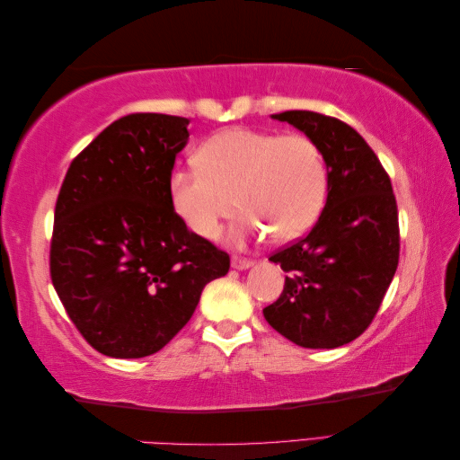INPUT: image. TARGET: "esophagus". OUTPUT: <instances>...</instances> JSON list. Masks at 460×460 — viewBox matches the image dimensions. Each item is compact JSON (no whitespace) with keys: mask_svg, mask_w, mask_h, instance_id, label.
Masks as SVG:
<instances>
[{"mask_svg":"<svg viewBox=\"0 0 460 460\" xmlns=\"http://www.w3.org/2000/svg\"><path fill=\"white\" fill-rule=\"evenodd\" d=\"M252 265V261H249V259H245V257H233L231 259V267L233 269H237V270H243V269H249Z\"/></svg>","mask_w":460,"mask_h":460,"instance_id":"1","label":"esophagus"}]
</instances>
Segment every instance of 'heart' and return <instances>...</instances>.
Returning a JSON list of instances; mask_svg holds the SVG:
<instances>
[{"label":"heart","instance_id":"1","mask_svg":"<svg viewBox=\"0 0 460 460\" xmlns=\"http://www.w3.org/2000/svg\"><path fill=\"white\" fill-rule=\"evenodd\" d=\"M198 164L172 173L170 198L175 213L203 239L217 235L241 205L249 213L233 229V239L269 231L275 241H292L324 208L326 160L305 134L229 128L201 144Z\"/></svg>","mask_w":460,"mask_h":460}]
</instances>
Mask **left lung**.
I'll return each instance as SVG.
<instances>
[{
    "mask_svg": "<svg viewBox=\"0 0 460 460\" xmlns=\"http://www.w3.org/2000/svg\"><path fill=\"white\" fill-rule=\"evenodd\" d=\"M272 119L296 126L320 146L328 199L305 237L269 257L288 275L279 300L262 314L296 346H344L374 322L397 270L392 180L367 142L334 116L287 111Z\"/></svg>",
    "mask_w": 460,
    "mask_h": 460,
    "instance_id": "left-lung-1",
    "label": "left lung"
}]
</instances>
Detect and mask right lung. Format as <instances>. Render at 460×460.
<instances>
[{"instance_id":"right-lung-1","label":"right lung","mask_w":460,"mask_h":460,"mask_svg":"<svg viewBox=\"0 0 460 460\" xmlns=\"http://www.w3.org/2000/svg\"><path fill=\"white\" fill-rule=\"evenodd\" d=\"M188 119L136 112L68 165L55 205L51 280L81 336L111 358L155 354L188 324L229 255L175 213L170 178Z\"/></svg>"}]
</instances>
